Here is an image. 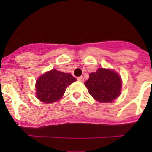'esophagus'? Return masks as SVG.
I'll use <instances>...</instances> for the list:
<instances>
[{
    "label": "esophagus",
    "instance_id": "esophagus-1",
    "mask_svg": "<svg viewBox=\"0 0 152 152\" xmlns=\"http://www.w3.org/2000/svg\"><path fill=\"white\" fill-rule=\"evenodd\" d=\"M77 80H79V81H80V82H83L84 80V77H82V76H80V77H77Z\"/></svg>",
    "mask_w": 152,
    "mask_h": 152
}]
</instances>
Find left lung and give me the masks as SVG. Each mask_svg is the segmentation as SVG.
<instances>
[{"mask_svg":"<svg viewBox=\"0 0 152 152\" xmlns=\"http://www.w3.org/2000/svg\"><path fill=\"white\" fill-rule=\"evenodd\" d=\"M89 75V79L84 85L95 100L101 103H110L119 96L122 82L116 72L99 68Z\"/></svg>","mask_w":152,"mask_h":152,"instance_id":"8db88e82","label":"left lung"}]
</instances>
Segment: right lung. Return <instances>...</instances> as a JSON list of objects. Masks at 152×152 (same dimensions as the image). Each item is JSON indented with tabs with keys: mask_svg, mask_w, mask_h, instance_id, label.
Returning <instances> with one entry per match:
<instances>
[{
	"mask_svg": "<svg viewBox=\"0 0 152 152\" xmlns=\"http://www.w3.org/2000/svg\"><path fill=\"white\" fill-rule=\"evenodd\" d=\"M77 79L71 74L56 69L46 72L36 81V97L45 103L56 102L62 97L68 86Z\"/></svg>",
	"mask_w": 152,
	"mask_h": 152,
	"instance_id": "right-lung-1",
	"label": "right lung"
}]
</instances>
